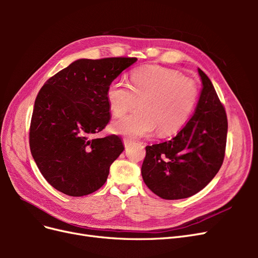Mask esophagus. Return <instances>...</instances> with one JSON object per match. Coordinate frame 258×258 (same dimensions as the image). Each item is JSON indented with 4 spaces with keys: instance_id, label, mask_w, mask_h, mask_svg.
<instances>
[{
    "instance_id": "obj_1",
    "label": "esophagus",
    "mask_w": 258,
    "mask_h": 258,
    "mask_svg": "<svg viewBox=\"0 0 258 258\" xmlns=\"http://www.w3.org/2000/svg\"><path fill=\"white\" fill-rule=\"evenodd\" d=\"M122 141H123V145L126 146V147H127V146H129L130 144H132V143L135 142L134 140H132V139H129V138H123Z\"/></svg>"
}]
</instances>
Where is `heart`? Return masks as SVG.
Listing matches in <instances>:
<instances>
[{
    "label": "heart",
    "instance_id": "obj_1",
    "mask_svg": "<svg viewBox=\"0 0 258 258\" xmlns=\"http://www.w3.org/2000/svg\"><path fill=\"white\" fill-rule=\"evenodd\" d=\"M199 98L197 82L184 77L173 69L146 66L135 70L130 81H113L106 88L111 112L121 117L134 110L139 101L140 110L112 123L115 134L145 137L158 129L160 136H169L181 129L190 117Z\"/></svg>",
    "mask_w": 258,
    "mask_h": 258
}]
</instances>
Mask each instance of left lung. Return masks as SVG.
<instances>
[{
    "label": "left lung",
    "mask_w": 258,
    "mask_h": 258,
    "mask_svg": "<svg viewBox=\"0 0 258 258\" xmlns=\"http://www.w3.org/2000/svg\"><path fill=\"white\" fill-rule=\"evenodd\" d=\"M198 72L204 88L189 120L169 141L145 147L143 181L166 200L188 198L204 189L224 161L227 115L209 77Z\"/></svg>",
    "instance_id": "obj_1"
}]
</instances>
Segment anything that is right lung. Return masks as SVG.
I'll list each match as a JSON object with an SVG mask.
<instances>
[{"mask_svg":"<svg viewBox=\"0 0 258 258\" xmlns=\"http://www.w3.org/2000/svg\"><path fill=\"white\" fill-rule=\"evenodd\" d=\"M137 61L80 59L46 81L31 118L29 143L37 168L53 188L71 197L98 190L122 153L121 139H92L111 119L106 88Z\"/></svg>","mask_w":258,"mask_h":258,"instance_id":"right-lung-1","label":"right lung"}]
</instances>
